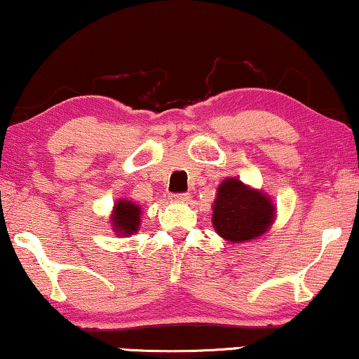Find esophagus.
Listing matches in <instances>:
<instances>
[{
  "instance_id": "1",
  "label": "esophagus",
  "mask_w": 359,
  "mask_h": 359,
  "mask_svg": "<svg viewBox=\"0 0 359 359\" xmlns=\"http://www.w3.org/2000/svg\"><path fill=\"white\" fill-rule=\"evenodd\" d=\"M171 199H173V201H188L189 194L188 193H175V194H171Z\"/></svg>"
}]
</instances>
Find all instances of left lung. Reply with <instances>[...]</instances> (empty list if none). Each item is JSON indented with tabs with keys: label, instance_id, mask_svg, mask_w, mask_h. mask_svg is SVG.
I'll list each match as a JSON object with an SVG mask.
<instances>
[{
	"label": "left lung",
	"instance_id": "left-lung-1",
	"mask_svg": "<svg viewBox=\"0 0 359 359\" xmlns=\"http://www.w3.org/2000/svg\"><path fill=\"white\" fill-rule=\"evenodd\" d=\"M212 209L215 232L232 243L259 237L274 219L271 201L235 178L225 180L219 186Z\"/></svg>",
	"mask_w": 359,
	"mask_h": 359
}]
</instances>
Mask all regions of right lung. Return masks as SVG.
I'll return each instance as SVG.
<instances>
[{"label":"right lung","mask_w":359,"mask_h":359,"mask_svg":"<svg viewBox=\"0 0 359 359\" xmlns=\"http://www.w3.org/2000/svg\"><path fill=\"white\" fill-rule=\"evenodd\" d=\"M140 222V208L130 201H119L116 203L114 215H112V224L114 230L121 235H132L139 230Z\"/></svg>","instance_id":"obj_1"}]
</instances>
